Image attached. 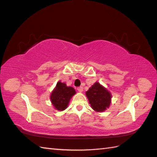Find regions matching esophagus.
Wrapping results in <instances>:
<instances>
[{"mask_svg":"<svg viewBox=\"0 0 157 157\" xmlns=\"http://www.w3.org/2000/svg\"><path fill=\"white\" fill-rule=\"evenodd\" d=\"M78 92H82L83 91V88L82 87V86H80V87H78Z\"/></svg>","mask_w":157,"mask_h":157,"instance_id":"1","label":"esophagus"}]
</instances>
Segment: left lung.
<instances>
[{
    "label": "left lung",
    "mask_w": 157,
    "mask_h": 157,
    "mask_svg": "<svg viewBox=\"0 0 157 157\" xmlns=\"http://www.w3.org/2000/svg\"><path fill=\"white\" fill-rule=\"evenodd\" d=\"M92 108L97 112H103L109 107L111 94L98 82H96L86 93Z\"/></svg>",
    "instance_id": "8db88e82"
}]
</instances>
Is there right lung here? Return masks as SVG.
I'll list each match as a JSON object with an SVG mask.
<instances>
[{
	"instance_id": "1",
	"label": "right lung",
	"mask_w": 157,
	"mask_h": 157,
	"mask_svg": "<svg viewBox=\"0 0 157 157\" xmlns=\"http://www.w3.org/2000/svg\"><path fill=\"white\" fill-rule=\"evenodd\" d=\"M75 94V90L73 87L59 82L51 93V101L55 109L62 111L67 107L70 99Z\"/></svg>"
}]
</instances>
